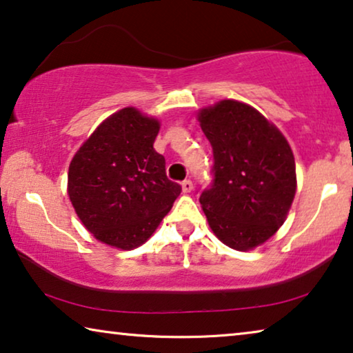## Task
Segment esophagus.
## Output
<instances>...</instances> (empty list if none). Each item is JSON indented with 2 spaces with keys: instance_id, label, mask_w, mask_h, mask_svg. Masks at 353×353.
Segmentation results:
<instances>
[{
  "instance_id": "obj_1",
  "label": "esophagus",
  "mask_w": 353,
  "mask_h": 353,
  "mask_svg": "<svg viewBox=\"0 0 353 353\" xmlns=\"http://www.w3.org/2000/svg\"><path fill=\"white\" fill-rule=\"evenodd\" d=\"M193 190V182L190 179H187V181L182 182V192L183 193H190Z\"/></svg>"
}]
</instances>
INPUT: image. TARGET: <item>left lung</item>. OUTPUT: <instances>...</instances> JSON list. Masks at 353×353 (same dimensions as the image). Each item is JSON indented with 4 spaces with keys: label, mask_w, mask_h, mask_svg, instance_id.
<instances>
[{
    "label": "left lung",
    "mask_w": 353,
    "mask_h": 353,
    "mask_svg": "<svg viewBox=\"0 0 353 353\" xmlns=\"http://www.w3.org/2000/svg\"><path fill=\"white\" fill-rule=\"evenodd\" d=\"M198 120L214 154L212 183L199 196L209 227L231 249H254L285 222L296 192L293 152L249 104L223 99Z\"/></svg>",
    "instance_id": "1"
}]
</instances>
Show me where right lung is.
Returning a JSON list of instances; mask_svg holds the SVG:
<instances>
[{
	"mask_svg": "<svg viewBox=\"0 0 353 353\" xmlns=\"http://www.w3.org/2000/svg\"><path fill=\"white\" fill-rule=\"evenodd\" d=\"M159 131V120L120 109L71 161L68 194L83 227L104 244L123 250L144 244L182 192L154 149Z\"/></svg>",
	"mask_w": 353,
	"mask_h": 353,
	"instance_id": "1",
	"label": "right lung"
}]
</instances>
